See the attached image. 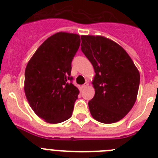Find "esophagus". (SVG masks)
<instances>
[{
	"instance_id": "obj_1",
	"label": "esophagus",
	"mask_w": 158,
	"mask_h": 158,
	"mask_svg": "<svg viewBox=\"0 0 158 158\" xmlns=\"http://www.w3.org/2000/svg\"><path fill=\"white\" fill-rule=\"evenodd\" d=\"M88 85H89V83H88V82H85V83L84 84V85H82L81 88L82 89H85V88L88 87Z\"/></svg>"
}]
</instances>
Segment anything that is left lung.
Segmentation results:
<instances>
[{"instance_id":"left-lung-1","label":"left lung","mask_w":158,"mask_h":158,"mask_svg":"<svg viewBox=\"0 0 158 158\" xmlns=\"http://www.w3.org/2000/svg\"><path fill=\"white\" fill-rule=\"evenodd\" d=\"M81 51L93 65L95 96L89 101L92 116L103 123L122 119L136 101L140 74L131 57L115 42L82 35Z\"/></svg>"}]
</instances>
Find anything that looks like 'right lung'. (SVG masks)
Instances as JSON below:
<instances>
[{
    "label": "right lung",
    "mask_w": 158,
    "mask_h": 158,
    "mask_svg": "<svg viewBox=\"0 0 158 158\" xmlns=\"http://www.w3.org/2000/svg\"><path fill=\"white\" fill-rule=\"evenodd\" d=\"M80 43L78 35L58 32L43 42L27 63L25 95L47 123H59L72 115L79 90L71 82V63Z\"/></svg>",
    "instance_id": "1"
}]
</instances>
